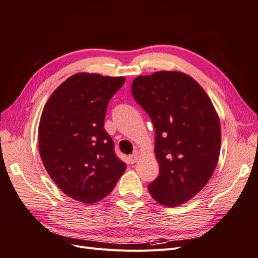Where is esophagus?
I'll return each mask as SVG.
<instances>
[{"mask_svg": "<svg viewBox=\"0 0 258 258\" xmlns=\"http://www.w3.org/2000/svg\"><path fill=\"white\" fill-rule=\"evenodd\" d=\"M140 157H141V153H140V151L135 150L134 153L128 157V159H130V161H131V163H135L138 159H140Z\"/></svg>", "mask_w": 258, "mask_h": 258, "instance_id": "esophagus-1", "label": "esophagus"}]
</instances>
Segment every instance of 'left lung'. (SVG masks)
Instances as JSON below:
<instances>
[{"label":"left lung","instance_id":"obj_1","mask_svg":"<svg viewBox=\"0 0 258 258\" xmlns=\"http://www.w3.org/2000/svg\"><path fill=\"white\" fill-rule=\"evenodd\" d=\"M132 94L156 130L155 156L160 171L148 185L149 193L163 206H179L206 185L217 167L219 116L202 86L179 71L137 76Z\"/></svg>","mask_w":258,"mask_h":258}]
</instances>
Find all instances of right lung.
Here are the masks:
<instances>
[{
    "label": "right lung",
    "instance_id": "add662e5",
    "mask_svg": "<svg viewBox=\"0 0 258 258\" xmlns=\"http://www.w3.org/2000/svg\"><path fill=\"white\" fill-rule=\"evenodd\" d=\"M124 83V76L77 73L58 86L44 105L39 153L51 179L73 200L101 201L126 169L103 128L108 102Z\"/></svg>",
    "mask_w": 258,
    "mask_h": 258
}]
</instances>
